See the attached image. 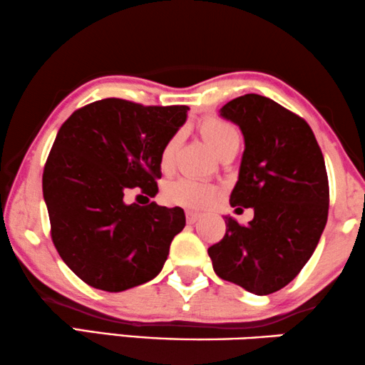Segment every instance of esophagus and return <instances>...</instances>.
Wrapping results in <instances>:
<instances>
[{
	"mask_svg": "<svg viewBox=\"0 0 365 365\" xmlns=\"http://www.w3.org/2000/svg\"><path fill=\"white\" fill-rule=\"evenodd\" d=\"M200 217V214L197 212H192V210H186V220L187 224H194V222H197Z\"/></svg>",
	"mask_w": 365,
	"mask_h": 365,
	"instance_id": "1",
	"label": "esophagus"
}]
</instances>
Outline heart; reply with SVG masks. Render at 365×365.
Returning a JSON list of instances; mask_svg holds the SVG:
<instances>
[{
	"mask_svg": "<svg viewBox=\"0 0 365 365\" xmlns=\"http://www.w3.org/2000/svg\"><path fill=\"white\" fill-rule=\"evenodd\" d=\"M199 131L205 140V143L210 146V150L215 155L224 146L234 143V141H239L240 138L235 126L230 121L222 120L219 117H205L199 123ZM174 146H176V136L168 141L165 148H163L160 158L163 170H168L171 165ZM163 195H165V200L168 204L181 205V207L187 209H205L217 197V189L210 186V184L181 178L168 184Z\"/></svg>",
	"mask_w": 365,
	"mask_h": 365,
	"instance_id": "1",
	"label": "heart"
}]
</instances>
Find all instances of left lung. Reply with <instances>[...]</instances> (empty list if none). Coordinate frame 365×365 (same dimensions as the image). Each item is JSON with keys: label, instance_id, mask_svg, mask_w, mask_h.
<instances>
[{"label": "left lung", "instance_id": "obj_1", "mask_svg": "<svg viewBox=\"0 0 365 365\" xmlns=\"http://www.w3.org/2000/svg\"><path fill=\"white\" fill-rule=\"evenodd\" d=\"M220 115L240 126L245 151L232 207H253L240 225L225 217L224 239L209 247L214 272L255 294L294 279L313 255L329 209V182L313 130L299 115L257 93L230 100Z\"/></svg>", "mask_w": 365, "mask_h": 365}]
</instances>
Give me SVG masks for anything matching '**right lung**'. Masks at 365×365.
Instances as JSON below:
<instances>
[{
    "label": "right lung",
    "instance_id": "1",
    "mask_svg": "<svg viewBox=\"0 0 365 365\" xmlns=\"http://www.w3.org/2000/svg\"><path fill=\"white\" fill-rule=\"evenodd\" d=\"M187 110L103 98L62 123L42 192L54 247L91 287L125 292L150 282L165 265L173 239L186 225L184 210L126 204V194L135 189L155 197L161 151Z\"/></svg>",
    "mask_w": 365,
    "mask_h": 365
}]
</instances>
